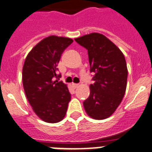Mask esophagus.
Returning a JSON list of instances; mask_svg holds the SVG:
<instances>
[{
  "mask_svg": "<svg viewBox=\"0 0 152 152\" xmlns=\"http://www.w3.org/2000/svg\"><path fill=\"white\" fill-rule=\"evenodd\" d=\"M72 85H73V87L75 88H77V87H78V86H79V84H75V83H74V84H72Z\"/></svg>",
  "mask_w": 152,
  "mask_h": 152,
  "instance_id": "1",
  "label": "esophagus"
}]
</instances>
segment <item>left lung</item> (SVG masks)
<instances>
[{
  "label": "left lung",
  "instance_id": "8db88e82",
  "mask_svg": "<svg viewBox=\"0 0 152 152\" xmlns=\"http://www.w3.org/2000/svg\"><path fill=\"white\" fill-rule=\"evenodd\" d=\"M75 40L88 50L90 71L95 74L89 97L83 103L84 110L93 119H107L116 111L126 93L128 70L124 55L100 33H90Z\"/></svg>",
  "mask_w": 152,
  "mask_h": 152
}]
</instances>
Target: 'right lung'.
Segmentation results:
<instances>
[{"label": "right lung", "mask_w": 152, "mask_h": 152, "mask_svg": "<svg viewBox=\"0 0 152 152\" xmlns=\"http://www.w3.org/2000/svg\"><path fill=\"white\" fill-rule=\"evenodd\" d=\"M73 40L50 36L36 44L29 52L23 67V89L35 113L43 121L58 123L64 119L71 100L68 88L54 80L62 52Z\"/></svg>", "instance_id": "right-lung-1"}]
</instances>
